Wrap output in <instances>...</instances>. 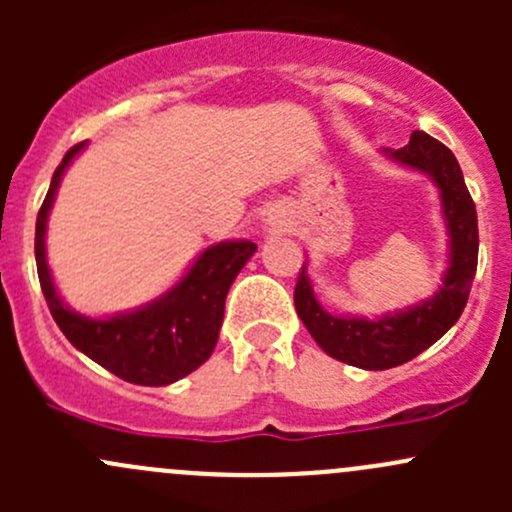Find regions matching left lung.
Here are the masks:
<instances>
[{"label": "left lung", "instance_id": "left-lung-1", "mask_svg": "<svg viewBox=\"0 0 512 512\" xmlns=\"http://www.w3.org/2000/svg\"><path fill=\"white\" fill-rule=\"evenodd\" d=\"M381 153L396 165L428 175L438 188L448 232V267L441 287L423 302L374 319L327 312L314 294L307 262L294 287V309L314 342L332 359L369 371L406 364L436 344L461 317L478 267V215L456 156L423 131L411 133L409 146Z\"/></svg>", "mask_w": 512, "mask_h": 512}]
</instances>
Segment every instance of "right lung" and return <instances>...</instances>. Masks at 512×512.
Here are the masks:
<instances>
[{
  "mask_svg": "<svg viewBox=\"0 0 512 512\" xmlns=\"http://www.w3.org/2000/svg\"><path fill=\"white\" fill-rule=\"evenodd\" d=\"M86 148H71L54 170L49 193L36 215V270L49 312L64 337L118 379L141 386H168L210 359L223 327L225 297L237 272L255 255L250 240H225L195 257L168 292L131 312L86 317L59 297L46 262V220L69 163Z\"/></svg>",
  "mask_w": 512,
  "mask_h": 512,
  "instance_id": "right-lung-1",
  "label": "right lung"
}]
</instances>
